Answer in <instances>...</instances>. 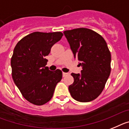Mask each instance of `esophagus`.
I'll use <instances>...</instances> for the list:
<instances>
[{
	"label": "esophagus",
	"instance_id": "34e87169",
	"mask_svg": "<svg viewBox=\"0 0 129 129\" xmlns=\"http://www.w3.org/2000/svg\"><path fill=\"white\" fill-rule=\"evenodd\" d=\"M62 75H63V77H66V75H68V73H64V72H63V73H62Z\"/></svg>",
	"mask_w": 129,
	"mask_h": 129
}]
</instances>
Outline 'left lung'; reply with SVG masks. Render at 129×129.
<instances>
[{
	"instance_id": "8db88e82",
	"label": "left lung",
	"mask_w": 129,
	"mask_h": 129,
	"mask_svg": "<svg viewBox=\"0 0 129 129\" xmlns=\"http://www.w3.org/2000/svg\"><path fill=\"white\" fill-rule=\"evenodd\" d=\"M63 34L82 69L80 74L71 73L74 82L69 92L77 101H91L101 93L110 76V52L104 38L90 29L75 28Z\"/></svg>"
}]
</instances>
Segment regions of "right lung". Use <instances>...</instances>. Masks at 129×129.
I'll return each instance as SVG.
<instances>
[{"instance_id":"1","label":"right lung","mask_w":129,"mask_h":129,"mask_svg":"<svg viewBox=\"0 0 129 129\" xmlns=\"http://www.w3.org/2000/svg\"><path fill=\"white\" fill-rule=\"evenodd\" d=\"M62 36L60 32H35L21 39L14 48L12 78L24 99L34 105H43L51 100L61 80V70L50 71L45 57Z\"/></svg>"}]
</instances>
